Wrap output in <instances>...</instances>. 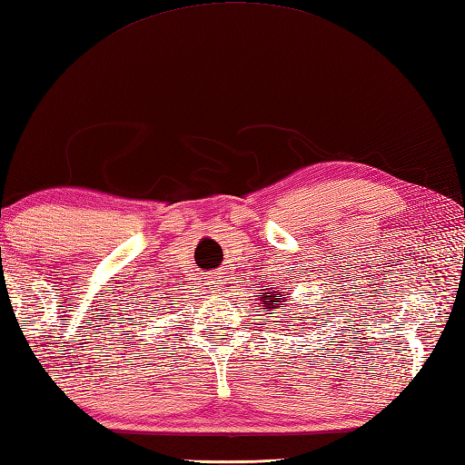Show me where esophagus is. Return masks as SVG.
Instances as JSON below:
<instances>
[{
	"instance_id": "obj_1",
	"label": "esophagus",
	"mask_w": 465,
	"mask_h": 465,
	"mask_svg": "<svg viewBox=\"0 0 465 465\" xmlns=\"http://www.w3.org/2000/svg\"><path fill=\"white\" fill-rule=\"evenodd\" d=\"M211 284H213V288H216V291H221V288H223V282L219 281V276H216V274L211 278Z\"/></svg>"
}]
</instances>
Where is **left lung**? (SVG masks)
Here are the masks:
<instances>
[{
    "mask_svg": "<svg viewBox=\"0 0 465 465\" xmlns=\"http://www.w3.org/2000/svg\"><path fill=\"white\" fill-rule=\"evenodd\" d=\"M262 291H264V288H262ZM266 294H271V292H266ZM261 296H262V301H264V304H266V306H268V304H271V302H276V301H278V302H284V301H282V298H274V301H271V296H264L262 292H261ZM288 311H291V312H292V308H288ZM292 318H294V316H291V320H292Z\"/></svg>",
    "mask_w": 465,
    "mask_h": 465,
    "instance_id": "left-lung-1",
    "label": "left lung"
}]
</instances>
